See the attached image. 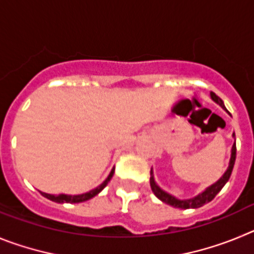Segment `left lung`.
Here are the masks:
<instances>
[{"label": "left lung", "instance_id": "8db88e82", "mask_svg": "<svg viewBox=\"0 0 254 254\" xmlns=\"http://www.w3.org/2000/svg\"><path fill=\"white\" fill-rule=\"evenodd\" d=\"M210 96H211V99L214 100L216 104H219L220 107L223 108L224 111H226L225 105H224V102L220 99L216 94L211 91ZM233 137H235V134H233ZM235 158H237V146H235V142H234L233 143V147H232L230 160H229V167H228V169L225 170V173H224L223 176L220 177V179H217V181L215 182L214 185L208 186V187L205 188V190H203L201 193H198L197 196L192 197V198H187V199L177 198V197H174L173 194L168 193V192H165L164 190H161V188L156 185V182H155L152 168H151V172H150V186H151V190H152V192H154L155 196L158 197L160 201H163V202L173 206V207L185 208V210H187V208H198V207H201V206L205 205V203L211 202V201L215 198V196L219 193L220 190H223L224 186L226 185V182L229 181V178H230V176H232L233 168H234V163H235Z\"/></svg>", "mask_w": 254, "mask_h": 254}]
</instances>
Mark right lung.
Returning a JSON list of instances; mask_svg holds the SVG:
<instances>
[{
  "label": "right lung",
  "mask_w": 254,
  "mask_h": 254,
  "mask_svg": "<svg viewBox=\"0 0 254 254\" xmlns=\"http://www.w3.org/2000/svg\"><path fill=\"white\" fill-rule=\"evenodd\" d=\"M113 173H114V168L111 170V173H109V176L105 178V181L103 182L102 185L98 186L96 188H94V190H89V192H86V193H82V194H64V193H61V194H51V193H44V192H40L42 193V196H44L46 198L51 199V201H53V202H57V203H78V202H85V201H87V199L93 198V197H95L96 194L100 193L105 188V186L109 183V181L112 179V177H113Z\"/></svg>",
  "instance_id": "right-lung-1"
}]
</instances>
